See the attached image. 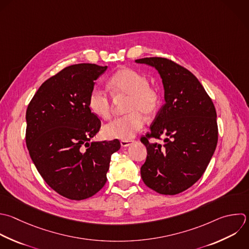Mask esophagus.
I'll return each mask as SVG.
<instances>
[{"label": "esophagus", "instance_id": "esophagus-1", "mask_svg": "<svg viewBox=\"0 0 249 249\" xmlns=\"http://www.w3.org/2000/svg\"><path fill=\"white\" fill-rule=\"evenodd\" d=\"M134 141L131 140V139H128V140H121V145L122 147H128L130 146Z\"/></svg>", "mask_w": 249, "mask_h": 249}]
</instances>
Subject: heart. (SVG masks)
<instances>
[{
  "mask_svg": "<svg viewBox=\"0 0 249 249\" xmlns=\"http://www.w3.org/2000/svg\"><path fill=\"white\" fill-rule=\"evenodd\" d=\"M112 91L128 97L127 115L117 118L105 124L103 135L110 139H131L144 125V116H154L160 106L159 93L149 87L148 79L135 70L124 68L116 72L109 81ZM89 106L98 118L107 120L111 116V99L108 93L99 88L91 89Z\"/></svg>",
  "mask_w": 249,
  "mask_h": 249,
  "instance_id": "b5f03b06",
  "label": "heart"
}]
</instances>
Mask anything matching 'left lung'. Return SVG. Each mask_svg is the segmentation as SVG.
<instances>
[{
	"label": "left lung",
	"mask_w": 249,
	"mask_h": 249,
	"mask_svg": "<svg viewBox=\"0 0 249 249\" xmlns=\"http://www.w3.org/2000/svg\"><path fill=\"white\" fill-rule=\"evenodd\" d=\"M160 74L165 103L141 138L147 159L141 166L146 186L161 195H176L193 186L205 171L216 149L218 127L211 98L186 68L162 57L135 60ZM166 136L163 145L149 138Z\"/></svg>",
	"instance_id": "left-lung-1"
}]
</instances>
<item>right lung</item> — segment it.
Wrapping results in <instances>:
<instances>
[{"label": "right lung", "instance_id": "1", "mask_svg": "<svg viewBox=\"0 0 249 249\" xmlns=\"http://www.w3.org/2000/svg\"><path fill=\"white\" fill-rule=\"evenodd\" d=\"M106 70L90 63L64 68L40 87L26 111L30 157L47 184L70 199H86L103 188L111 156L121 148L118 139L90 142L101 122L89 97Z\"/></svg>", "mask_w": 249, "mask_h": 249}]
</instances>
